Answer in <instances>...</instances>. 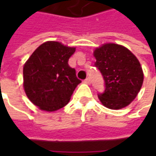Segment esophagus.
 <instances>
[{"mask_svg": "<svg viewBox=\"0 0 156 156\" xmlns=\"http://www.w3.org/2000/svg\"><path fill=\"white\" fill-rule=\"evenodd\" d=\"M84 81H85V83H87V84H90V83H91V80H90V78H88V77L86 78Z\"/></svg>", "mask_w": 156, "mask_h": 156, "instance_id": "obj_1", "label": "esophagus"}]
</instances>
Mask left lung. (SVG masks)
I'll return each mask as SVG.
<instances>
[{"mask_svg": "<svg viewBox=\"0 0 156 156\" xmlns=\"http://www.w3.org/2000/svg\"><path fill=\"white\" fill-rule=\"evenodd\" d=\"M105 81V90L99 94L101 102L110 109H120L131 103L140 92L143 72L138 59L125 47L107 43L94 51Z\"/></svg>", "mask_w": 156, "mask_h": 156, "instance_id": "1", "label": "left lung"}]
</instances>
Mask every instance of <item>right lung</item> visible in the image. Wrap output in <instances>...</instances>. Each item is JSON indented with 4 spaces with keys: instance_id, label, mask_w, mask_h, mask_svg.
I'll use <instances>...</instances> for the list:
<instances>
[{
    "instance_id": "add662e5",
    "label": "right lung",
    "mask_w": 156,
    "mask_h": 156,
    "mask_svg": "<svg viewBox=\"0 0 156 156\" xmlns=\"http://www.w3.org/2000/svg\"><path fill=\"white\" fill-rule=\"evenodd\" d=\"M75 48L58 41L39 46L23 67V87L27 98L41 110L52 112L69 103L72 94L81 81L69 59Z\"/></svg>"
}]
</instances>
